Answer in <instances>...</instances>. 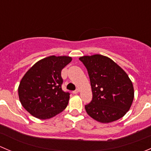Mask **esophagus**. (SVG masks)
I'll list each match as a JSON object with an SVG mask.
<instances>
[{"mask_svg": "<svg viewBox=\"0 0 151 151\" xmlns=\"http://www.w3.org/2000/svg\"><path fill=\"white\" fill-rule=\"evenodd\" d=\"M79 92H80V90H79L78 88H77V90H75V91H73V93H74V94H77Z\"/></svg>", "mask_w": 151, "mask_h": 151, "instance_id": "obj_1", "label": "esophagus"}]
</instances>
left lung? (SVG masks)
I'll list each match as a JSON object with an SVG mask.
<instances>
[{"label": "left lung", "mask_w": 151, "mask_h": 151, "mask_svg": "<svg viewBox=\"0 0 151 151\" xmlns=\"http://www.w3.org/2000/svg\"><path fill=\"white\" fill-rule=\"evenodd\" d=\"M88 70L93 99L85 108L93 119L109 123L123 118L134 97L133 84L126 71L112 59L102 55L80 57Z\"/></svg>", "instance_id": "left-lung-1"}]
</instances>
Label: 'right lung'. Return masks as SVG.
<instances>
[{
	"mask_svg": "<svg viewBox=\"0 0 151 151\" xmlns=\"http://www.w3.org/2000/svg\"><path fill=\"white\" fill-rule=\"evenodd\" d=\"M72 60L66 55H51L36 62L28 70L18 87L22 106L36 118L47 120L63 112L69 93L62 91L61 70Z\"/></svg>",
	"mask_w": 151,
	"mask_h": 151,
	"instance_id": "right-lung-1",
	"label": "right lung"
}]
</instances>
